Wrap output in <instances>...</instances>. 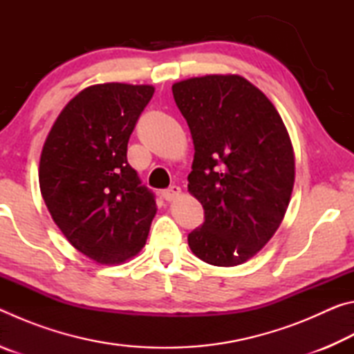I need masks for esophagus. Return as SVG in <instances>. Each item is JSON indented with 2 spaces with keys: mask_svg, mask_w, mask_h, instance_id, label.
<instances>
[{
  "mask_svg": "<svg viewBox=\"0 0 354 354\" xmlns=\"http://www.w3.org/2000/svg\"><path fill=\"white\" fill-rule=\"evenodd\" d=\"M179 194H181V189L178 187V185H171V187L162 190V196L167 200V201H171L175 200L176 196H179Z\"/></svg>",
  "mask_w": 354,
  "mask_h": 354,
  "instance_id": "1",
  "label": "esophagus"
}]
</instances>
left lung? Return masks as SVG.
<instances>
[{
  "label": "left lung",
  "instance_id": "8db88e82",
  "mask_svg": "<svg viewBox=\"0 0 354 354\" xmlns=\"http://www.w3.org/2000/svg\"><path fill=\"white\" fill-rule=\"evenodd\" d=\"M171 91L195 148L187 187L205 209L189 247L211 266H241L270 241L289 206V133L272 101L239 75L189 77Z\"/></svg>",
  "mask_w": 354,
  "mask_h": 354
}]
</instances>
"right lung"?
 I'll return each mask as SVG.
<instances>
[{
  "label": "right lung",
  "mask_w": 354,
  "mask_h": 354,
  "mask_svg": "<svg viewBox=\"0 0 354 354\" xmlns=\"http://www.w3.org/2000/svg\"><path fill=\"white\" fill-rule=\"evenodd\" d=\"M154 87L95 84L59 113L40 156L39 184L53 220L98 263H122L147 242L151 190L128 164V142Z\"/></svg>",
  "instance_id": "1"
}]
</instances>
